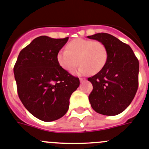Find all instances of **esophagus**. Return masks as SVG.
<instances>
[{"instance_id":"obj_1","label":"esophagus","mask_w":149,"mask_h":149,"mask_svg":"<svg viewBox=\"0 0 149 149\" xmlns=\"http://www.w3.org/2000/svg\"><path fill=\"white\" fill-rule=\"evenodd\" d=\"M85 79H84V78H80L79 79V81H80V82H84L85 81Z\"/></svg>"}]
</instances>
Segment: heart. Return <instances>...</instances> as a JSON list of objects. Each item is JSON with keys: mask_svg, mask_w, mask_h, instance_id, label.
Segmentation results:
<instances>
[{"mask_svg": "<svg viewBox=\"0 0 149 149\" xmlns=\"http://www.w3.org/2000/svg\"><path fill=\"white\" fill-rule=\"evenodd\" d=\"M107 58L108 52L103 42L83 38L71 40L67 50H60L56 56L59 66L69 73L79 64L75 71L77 75L99 73L105 67Z\"/></svg>", "mask_w": 149, "mask_h": 149, "instance_id": "1", "label": "heart"}]
</instances>
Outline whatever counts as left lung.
<instances>
[{"instance_id": "1", "label": "left lung", "mask_w": 149, "mask_h": 149, "mask_svg": "<svg viewBox=\"0 0 149 149\" xmlns=\"http://www.w3.org/2000/svg\"><path fill=\"white\" fill-rule=\"evenodd\" d=\"M88 38L103 42L108 52L105 67L88 79L93 85L91 106L104 116L118 115L128 107L138 89L139 61L128 45L111 34L98 33Z\"/></svg>"}]
</instances>
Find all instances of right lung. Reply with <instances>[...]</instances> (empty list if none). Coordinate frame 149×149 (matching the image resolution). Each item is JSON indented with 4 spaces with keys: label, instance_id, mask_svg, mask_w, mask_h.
Segmentation results:
<instances>
[{
    "label": "right lung",
    "instance_id": "right-lung-1",
    "mask_svg": "<svg viewBox=\"0 0 149 149\" xmlns=\"http://www.w3.org/2000/svg\"><path fill=\"white\" fill-rule=\"evenodd\" d=\"M69 37L35 38L19 53L14 66L18 94L28 112L43 121L58 119L69 109L79 79L63 70L57 54Z\"/></svg>",
    "mask_w": 149,
    "mask_h": 149
}]
</instances>
